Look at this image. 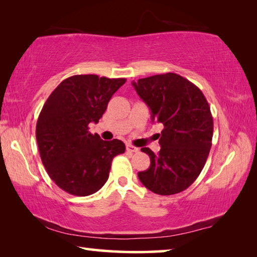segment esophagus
I'll return each instance as SVG.
<instances>
[{
    "mask_svg": "<svg viewBox=\"0 0 257 257\" xmlns=\"http://www.w3.org/2000/svg\"><path fill=\"white\" fill-rule=\"evenodd\" d=\"M125 149H127V151L130 152V153H137V152L139 151V150L137 149V147H135V146L130 145V144H128L127 147H125Z\"/></svg>",
    "mask_w": 257,
    "mask_h": 257,
    "instance_id": "34e87169",
    "label": "esophagus"
}]
</instances>
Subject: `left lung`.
Returning a JSON list of instances; mask_svg holds the SVG:
<instances>
[{
  "label": "left lung",
  "mask_w": 257,
  "mask_h": 257,
  "mask_svg": "<svg viewBox=\"0 0 257 257\" xmlns=\"http://www.w3.org/2000/svg\"><path fill=\"white\" fill-rule=\"evenodd\" d=\"M152 113V121L163 124L156 134L161 150L149 147L150 168L138 172L147 189L159 195L178 194L193 184L203 170L212 146L213 118L202 90L177 73L168 72L133 81Z\"/></svg>",
  "instance_id": "left-lung-1"
}]
</instances>
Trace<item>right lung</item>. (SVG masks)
<instances>
[{"mask_svg": "<svg viewBox=\"0 0 257 257\" xmlns=\"http://www.w3.org/2000/svg\"><path fill=\"white\" fill-rule=\"evenodd\" d=\"M124 82V78L96 75L69 77L43 106L36 124L41 159L51 179L67 193H96L107 180L113 158L124 153L119 139L105 142L88 132L89 123L98 122Z\"/></svg>", "mask_w": 257, "mask_h": 257, "instance_id": "1", "label": "right lung"}]
</instances>
